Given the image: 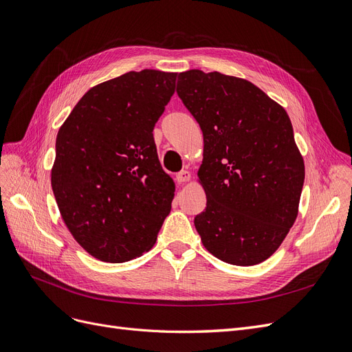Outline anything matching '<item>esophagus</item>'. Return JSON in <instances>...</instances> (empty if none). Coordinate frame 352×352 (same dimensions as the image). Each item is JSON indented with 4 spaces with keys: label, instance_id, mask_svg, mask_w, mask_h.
<instances>
[{
    "label": "esophagus",
    "instance_id": "1",
    "mask_svg": "<svg viewBox=\"0 0 352 352\" xmlns=\"http://www.w3.org/2000/svg\"><path fill=\"white\" fill-rule=\"evenodd\" d=\"M175 179H177L178 184H184V183H187V181H190V173L188 171H181L175 175Z\"/></svg>",
    "mask_w": 352,
    "mask_h": 352
}]
</instances>
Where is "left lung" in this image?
Listing matches in <instances>:
<instances>
[{
	"mask_svg": "<svg viewBox=\"0 0 352 352\" xmlns=\"http://www.w3.org/2000/svg\"><path fill=\"white\" fill-rule=\"evenodd\" d=\"M177 94L203 133L199 183L206 209L195 218L203 245L230 265L265 262L298 214L304 161L278 102L240 77L188 70Z\"/></svg>",
	"mask_w": 352,
	"mask_h": 352,
	"instance_id": "obj_1",
	"label": "left lung"
}]
</instances>
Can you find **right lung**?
<instances>
[{
    "label": "right lung",
    "instance_id": "right-lung-1",
    "mask_svg": "<svg viewBox=\"0 0 352 352\" xmlns=\"http://www.w3.org/2000/svg\"><path fill=\"white\" fill-rule=\"evenodd\" d=\"M177 73L130 72L94 86L56 134L51 186L67 228L102 262L149 252L175 184L157 160L153 127Z\"/></svg>",
    "mask_w": 352,
    "mask_h": 352
}]
</instances>
